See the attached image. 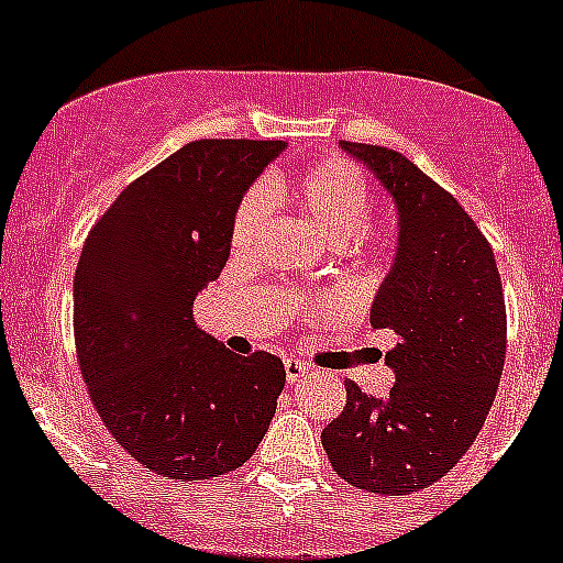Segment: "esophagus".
<instances>
[{
  "label": "esophagus",
  "mask_w": 563,
  "mask_h": 563,
  "mask_svg": "<svg viewBox=\"0 0 563 563\" xmlns=\"http://www.w3.org/2000/svg\"><path fill=\"white\" fill-rule=\"evenodd\" d=\"M308 372H311V366L308 364H302V361L297 358H286V380L291 383V386L302 380V377H308Z\"/></svg>",
  "instance_id": "34e87169"
}]
</instances>
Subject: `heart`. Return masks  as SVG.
<instances>
[{"instance_id":"heart-1","label":"heart","mask_w":563,"mask_h":563,"mask_svg":"<svg viewBox=\"0 0 563 563\" xmlns=\"http://www.w3.org/2000/svg\"><path fill=\"white\" fill-rule=\"evenodd\" d=\"M269 197H288L294 208L333 244L355 239L369 252L391 250V233L366 228L372 217V188L361 169L346 161H324L299 172L291 183L275 180L269 188L255 186L241 197L230 224V250L233 255H246L261 241L269 224ZM330 308V299L317 297L299 302L297 311L306 317H319Z\"/></svg>"}]
</instances>
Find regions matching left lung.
Wrapping results in <instances>:
<instances>
[{
    "label": "left lung",
    "mask_w": 563,
    "mask_h": 563,
    "mask_svg": "<svg viewBox=\"0 0 563 563\" xmlns=\"http://www.w3.org/2000/svg\"><path fill=\"white\" fill-rule=\"evenodd\" d=\"M400 210V246L372 306L391 330L397 383L377 400L344 380L346 406L322 430L341 481L372 495H411L472 448L506 364V297L495 252L459 199L402 152L341 141Z\"/></svg>",
    "instance_id": "left-lung-1"
}]
</instances>
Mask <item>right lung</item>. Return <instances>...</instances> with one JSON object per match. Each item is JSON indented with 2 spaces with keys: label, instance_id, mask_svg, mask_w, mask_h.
Segmentation results:
<instances>
[{
  "label": "right lung",
  "instance_id": "right-lung-1",
  "mask_svg": "<svg viewBox=\"0 0 563 563\" xmlns=\"http://www.w3.org/2000/svg\"><path fill=\"white\" fill-rule=\"evenodd\" d=\"M283 141L202 139L130 183L93 222L75 275V344L124 453L166 481H210L255 453L286 366L205 335L194 299L222 275L230 224Z\"/></svg>",
  "mask_w": 563,
  "mask_h": 563
}]
</instances>
